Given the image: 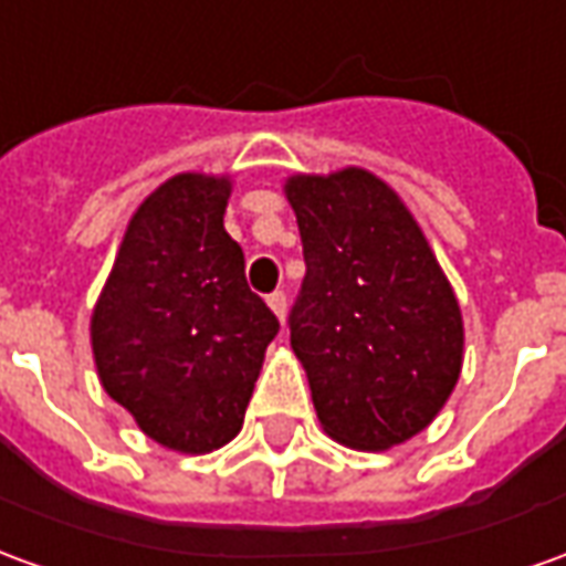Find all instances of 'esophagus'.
Returning <instances> with one entry per match:
<instances>
[{"label":"esophagus","mask_w":566,"mask_h":566,"mask_svg":"<svg viewBox=\"0 0 566 566\" xmlns=\"http://www.w3.org/2000/svg\"><path fill=\"white\" fill-rule=\"evenodd\" d=\"M266 303H270V310L279 315V318H284V312H287V296H284V291H275V294L266 296Z\"/></svg>","instance_id":"obj_1"}]
</instances>
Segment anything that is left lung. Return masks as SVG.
Here are the masks:
<instances>
[{"label":"left lung","instance_id":"8db88e82","mask_svg":"<svg viewBox=\"0 0 566 566\" xmlns=\"http://www.w3.org/2000/svg\"><path fill=\"white\" fill-rule=\"evenodd\" d=\"M284 196L306 260L287 324L315 413L346 448H395L460 379L453 287L405 201L365 168L294 174Z\"/></svg>","mask_w":566,"mask_h":566}]
</instances>
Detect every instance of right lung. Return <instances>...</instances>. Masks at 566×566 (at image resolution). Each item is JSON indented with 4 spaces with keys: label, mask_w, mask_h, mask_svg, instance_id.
<instances>
[{
    "label": "right lung",
    "mask_w": 566,
    "mask_h": 566,
    "mask_svg": "<svg viewBox=\"0 0 566 566\" xmlns=\"http://www.w3.org/2000/svg\"><path fill=\"white\" fill-rule=\"evenodd\" d=\"M229 192V177L165 180L134 211L91 312L106 395L140 432L180 453H208L239 434L279 334L223 229Z\"/></svg>",
    "instance_id": "add662e5"
}]
</instances>
